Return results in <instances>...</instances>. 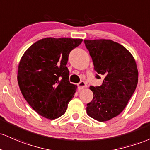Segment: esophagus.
Listing matches in <instances>:
<instances>
[{
    "label": "esophagus",
    "mask_w": 150,
    "mask_h": 150,
    "mask_svg": "<svg viewBox=\"0 0 150 150\" xmlns=\"http://www.w3.org/2000/svg\"><path fill=\"white\" fill-rule=\"evenodd\" d=\"M86 87H87L86 83L84 81H81L80 83H78V88L79 89V90H82V89L86 88Z\"/></svg>",
    "instance_id": "esophagus-1"
}]
</instances>
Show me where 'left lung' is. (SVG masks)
<instances>
[{"label":"left lung","mask_w":150,"mask_h":150,"mask_svg":"<svg viewBox=\"0 0 150 150\" xmlns=\"http://www.w3.org/2000/svg\"><path fill=\"white\" fill-rule=\"evenodd\" d=\"M97 72L96 78L104 79L100 86H91L92 101L87 103V114L99 122L116 117L125 109L138 82L134 57L119 43L110 40H85Z\"/></svg>","instance_id":"1"}]
</instances>
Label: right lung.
<instances>
[{
	"instance_id": "add662e5",
	"label": "right lung",
	"mask_w": 150,
	"mask_h": 150,
	"mask_svg": "<svg viewBox=\"0 0 150 150\" xmlns=\"http://www.w3.org/2000/svg\"><path fill=\"white\" fill-rule=\"evenodd\" d=\"M82 39L46 38L22 57L18 81L23 97L39 115L50 120L65 113L77 86L69 82V55Z\"/></svg>"
}]
</instances>
